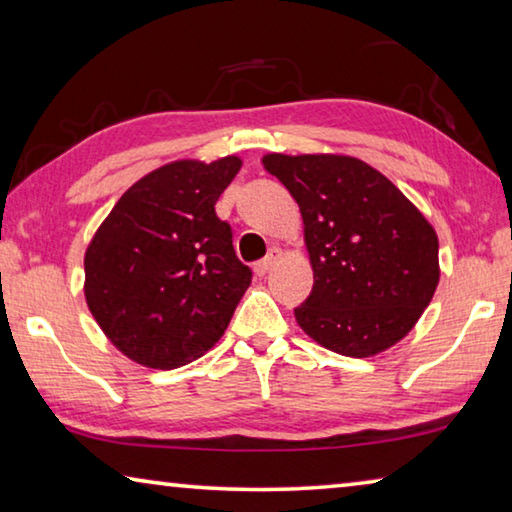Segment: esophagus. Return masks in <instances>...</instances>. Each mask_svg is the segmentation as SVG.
Masks as SVG:
<instances>
[{
    "mask_svg": "<svg viewBox=\"0 0 512 512\" xmlns=\"http://www.w3.org/2000/svg\"><path fill=\"white\" fill-rule=\"evenodd\" d=\"M280 259H282V250L280 248H271V250H268V255L262 259V262L255 264V273L257 275H266L277 262H280Z\"/></svg>",
    "mask_w": 512,
    "mask_h": 512,
    "instance_id": "34e87169",
    "label": "esophagus"
}]
</instances>
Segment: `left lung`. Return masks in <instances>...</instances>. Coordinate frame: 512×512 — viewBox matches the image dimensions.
<instances>
[{
    "mask_svg": "<svg viewBox=\"0 0 512 512\" xmlns=\"http://www.w3.org/2000/svg\"><path fill=\"white\" fill-rule=\"evenodd\" d=\"M305 223L314 289L293 309L302 332L343 357L366 359L402 341L440 280L438 237L384 173L336 153H268Z\"/></svg>",
    "mask_w": 512,
    "mask_h": 512,
    "instance_id": "left-lung-1",
    "label": "left lung"
}]
</instances>
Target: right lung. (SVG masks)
<instances>
[{"instance_id": "add662e5", "label": "right lung", "mask_w": 512, "mask_h": 512, "mask_svg": "<svg viewBox=\"0 0 512 512\" xmlns=\"http://www.w3.org/2000/svg\"><path fill=\"white\" fill-rule=\"evenodd\" d=\"M241 158L176 160L126 189L85 250V302L115 348L171 370L221 339L253 273L214 205Z\"/></svg>"}]
</instances>
